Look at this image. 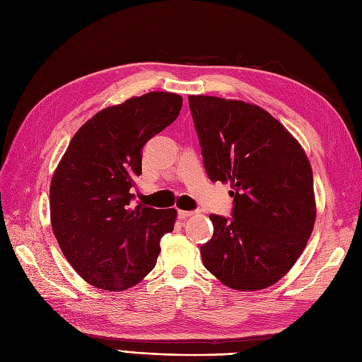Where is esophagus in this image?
Returning a JSON list of instances; mask_svg holds the SVG:
<instances>
[{"label": "esophagus", "instance_id": "34e87169", "mask_svg": "<svg viewBox=\"0 0 362 362\" xmlns=\"http://www.w3.org/2000/svg\"><path fill=\"white\" fill-rule=\"evenodd\" d=\"M193 214H194V211H184V210H180V211H178V216H180L181 218L190 217V216H193Z\"/></svg>", "mask_w": 362, "mask_h": 362}]
</instances>
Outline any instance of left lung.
Instances as JSON below:
<instances>
[{"label":"left lung","mask_w":362,"mask_h":362,"mask_svg":"<svg viewBox=\"0 0 362 362\" xmlns=\"http://www.w3.org/2000/svg\"><path fill=\"white\" fill-rule=\"evenodd\" d=\"M208 178L231 184L233 217L210 214L205 269L234 290L278 282L303 252L315 222L313 169L305 151L264 108L190 95Z\"/></svg>","instance_id":"left-lung-1"}]
</instances>
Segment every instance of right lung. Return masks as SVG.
Segmentation results:
<instances>
[{
  "instance_id": "right-lung-1",
  "label": "right lung",
  "mask_w": 362,
  "mask_h": 362,
  "mask_svg": "<svg viewBox=\"0 0 362 362\" xmlns=\"http://www.w3.org/2000/svg\"><path fill=\"white\" fill-rule=\"evenodd\" d=\"M182 98L149 92L107 107L76 131L52 175L51 225L62 252L90 286L134 287L156 267L175 208H131L141 151L178 117Z\"/></svg>"
}]
</instances>
